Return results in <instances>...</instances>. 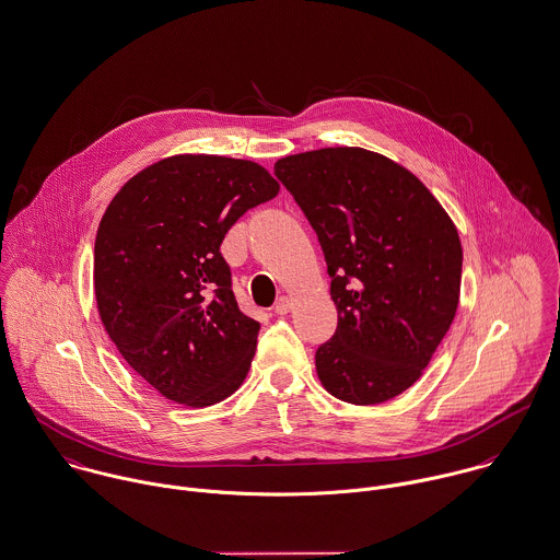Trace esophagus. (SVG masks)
Here are the masks:
<instances>
[{
  "label": "esophagus",
  "instance_id": "34e87169",
  "mask_svg": "<svg viewBox=\"0 0 560 560\" xmlns=\"http://www.w3.org/2000/svg\"><path fill=\"white\" fill-rule=\"evenodd\" d=\"M292 299H288V296H281L277 303H275V314L277 316H285L290 310H292Z\"/></svg>",
  "mask_w": 560,
  "mask_h": 560
}]
</instances>
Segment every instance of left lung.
Returning a JSON list of instances; mask_svg holds the SVG:
<instances>
[{
  "label": "left lung",
  "instance_id": "8db88e82",
  "mask_svg": "<svg viewBox=\"0 0 560 560\" xmlns=\"http://www.w3.org/2000/svg\"><path fill=\"white\" fill-rule=\"evenodd\" d=\"M275 175L316 231L331 277L337 329L316 350L320 383L350 405L402 394L456 314V226L416 175L365 149L288 155Z\"/></svg>",
  "mask_w": 560,
  "mask_h": 560
}]
</instances>
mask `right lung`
Returning a JSON list of instances; mask_svg holds the SVG:
<instances>
[{
	"label": "right lung",
	"mask_w": 560,
	"mask_h": 560,
	"mask_svg": "<svg viewBox=\"0 0 560 560\" xmlns=\"http://www.w3.org/2000/svg\"><path fill=\"white\" fill-rule=\"evenodd\" d=\"M279 184L248 160L173 155L133 175L95 240V296L122 359L162 396L210 407L244 381L259 323L244 316L224 233Z\"/></svg>",
	"instance_id": "obj_1"
}]
</instances>
